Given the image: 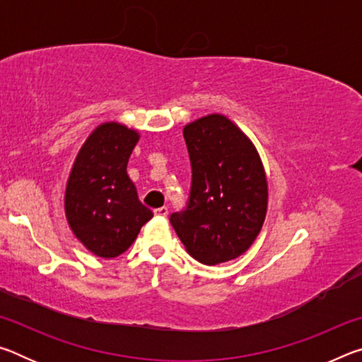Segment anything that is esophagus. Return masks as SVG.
Segmentation results:
<instances>
[{"label":"esophagus","instance_id":"34e87169","mask_svg":"<svg viewBox=\"0 0 362 362\" xmlns=\"http://www.w3.org/2000/svg\"><path fill=\"white\" fill-rule=\"evenodd\" d=\"M169 214V209L166 206H163V207H158V209H155V216L156 217H166Z\"/></svg>","mask_w":362,"mask_h":362}]
</instances>
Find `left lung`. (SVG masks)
<instances>
[{"mask_svg":"<svg viewBox=\"0 0 362 362\" xmlns=\"http://www.w3.org/2000/svg\"><path fill=\"white\" fill-rule=\"evenodd\" d=\"M193 182L188 207L170 216L187 252L204 265L235 260L265 222L268 182L255 145L225 115L183 127Z\"/></svg>","mask_w":362,"mask_h":362,"instance_id":"8db88e82","label":"left lung"}]
</instances>
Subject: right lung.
Masks as SVG:
<instances>
[{
  "label": "right lung",
  "mask_w": 362,
  "mask_h": 362,
  "mask_svg": "<svg viewBox=\"0 0 362 362\" xmlns=\"http://www.w3.org/2000/svg\"><path fill=\"white\" fill-rule=\"evenodd\" d=\"M139 139L126 124L102 122L84 140L66 180V222L76 240L102 259L126 252L153 217L126 170Z\"/></svg>",
  "instance_id": "1"
}]
</instances>
